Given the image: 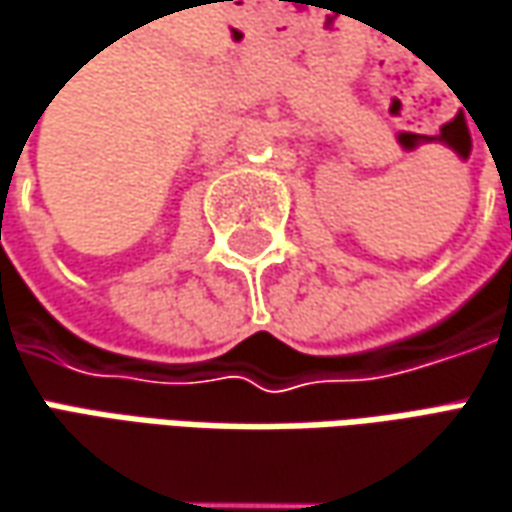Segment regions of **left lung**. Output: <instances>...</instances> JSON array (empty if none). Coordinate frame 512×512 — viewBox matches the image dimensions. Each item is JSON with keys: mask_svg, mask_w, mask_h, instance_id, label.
I'll return each instance as SVG.
<instances>
[{"mask_svg": "<svg viewBox=\"0 0 512 512\" xmlns=\"http://www.w3.org/2000/svg\"><path fill=\"white\" fill-rule=\"evenodd\" d=\"M458 123H461V117H456V123H450V125H447V131H450V128H453V125H458Z\"/></svg>", "mask_w": 512, "mask_h": 512, "instance_id": "left-lung-1", "label": "left lung"}]
</instances>
